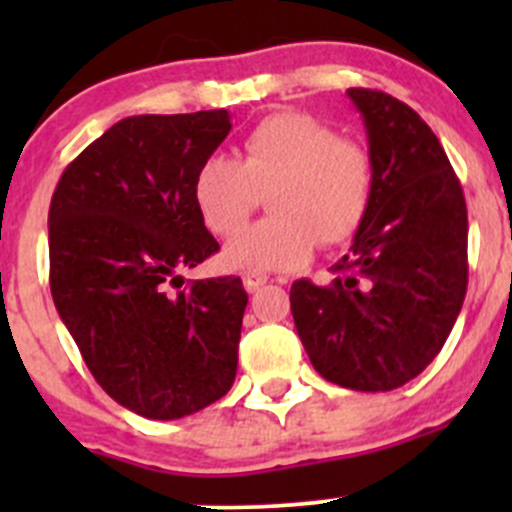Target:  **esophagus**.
<instances>
[{"label": "esophagus", "instance_id": "obj_1", "mask_svg": "<svg viewBox=\"0 0 512 512\" xmlns=\"http://www.w3.org/2000/svg\"><path fill=\"white\" fill-rule=\"evenodd\" d=\"M242 282H245L247 292H257L267 282V275H260V272H245L242 275Z\"/></svg>", "mask_w": 512, "mask_h": 512}]
</instances>
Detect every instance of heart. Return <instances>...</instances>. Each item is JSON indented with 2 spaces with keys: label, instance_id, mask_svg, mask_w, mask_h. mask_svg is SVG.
<instances>
[{
  "label": "heart",
  "instance_id": "1",
  "mask_svg": "<svg viewBox=\"0 0 512 512\" xmlns=\"http://www.w3.org/2000/svg\"><path fill=\"white\" fill-rule=\"evenodd\" d=\"M376 193L369 148L342 138L302 111L262 118L240 143L237 160L208 156L193 175V203L215 235L249 219L265 194L272 219L246 228L223 250L237 272H289L314 245L339 247L364 225Z\"/></svg>",
  "mask_w": 512,
  "mask_h": 512
}]
</instances>
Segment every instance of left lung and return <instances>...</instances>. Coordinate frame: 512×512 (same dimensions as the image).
<instances>
[{
  "label": "left lung",
  "mask_w": 512,
  "mask_h": 512,
  "mask_svg": "<svg viewBox=\"0 0 512 512\" xmlns=\"http://www.w3.org/2000/svg\"><path fill=\"white\" fill-rule=\"evenodd\" d=\"M361 111L376 193L329 285L289 289L314 369L354 391H391L446 344L468 287V210L436 133L411 106L349 89Z\"/></svg>",
  "instance_id": "1"
}]
</instances>
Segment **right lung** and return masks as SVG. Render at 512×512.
<instances>
[{
	"instance_id": "1",
	"label": "right lung",
	"mask_w": 512,
	"mask_h": 512,
	"mask_svg": "<svg viewBox=\"0 0 512 512\" xmlns=\"http://www.w3.org/2000/svg\"><path fill=\"white\" fill-rule=\"evenodd\" d=\"M230 128L225 108L123 118L66 165L51 195L56 312L98 386L138 416H190L235 381L242 280L180 289V272L220 250L195 210L193 175Z\"/></svg>"
}]
</instances>
